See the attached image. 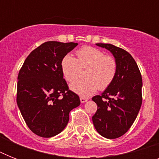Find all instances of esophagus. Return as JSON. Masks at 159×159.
Listing matches in <instances>:
<instances>
[{
    "instance_id": "34e87169",
    "label": "esophagus",
    "mask_w": 159,
    "mask_h": 159,
    "mask_svg": "<svg viewBox=\"0 0 159 159\" xmlns=\"http://www.w3.org/2000/svg\"><path fill=\"white\" fill-rule=\"evenodd\" d=\"M80 101L82 103H85V102H87V98H85V97H80Z\"/></svg>"
}]
</instances>
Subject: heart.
I'll return each instance as SVG.
<instances>
[{"label": "heart", "mask_w": 159, "mask_h": 159, "mask_svg": "<svg viewBox=\"0 0 159 159\" xmlns=\"http://www.w3.org/2000/svg\"><path fill=\"white\" fill-rule=\"evenodd\" d=\"M88 67L87 80L75 82L79 75L80 67ZM63 77L70 85V89L82 97H89L98 89L105 90L112 83L117 72L116 59L97 48L83 47L77 51V58L67 54L61 62Z\"/></svg>", "instance_id": "1"}]
</instances>
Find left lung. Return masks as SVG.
I'll list each match as a JSON object with an SVG mask.
<instances>
[{"instance_id": "8db88e82", "label": "left lung", "mask_w": 159, "mask_h": 159, "mask_svg": "<svg viewBox=\"0 0 159 159\" xmlns=\"http://www.w3.org/2000/svg\"><path fill=\"white\" fill-rule=\"evenodd\" d=\"M112 53L117 63L115 79L92 101L97 111L92 116L95 129L106 139L120 137L135 120L142 105V77L138 65L128 52L111 43H96Z\"/></svg>"}]
</instances>
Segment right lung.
<instances>
[{"instance_id":"right-lung-1","label":"right lung","mask_w":159,"mask_h":159,"mask_svg":"<svg viewBox=\"0 0 159 159\" xmlns=\"http://www.w3.org/2000/svg\"><path fill=\"white\" fill-rule=\"evenodd\" d=\"M77 44L45 42L30 53L20 70L17 105L26 125L40 137L61 133L68 123L69 112L81 103L68 89L61 69L63 57Z\"/></svg>"}]
</instances>
